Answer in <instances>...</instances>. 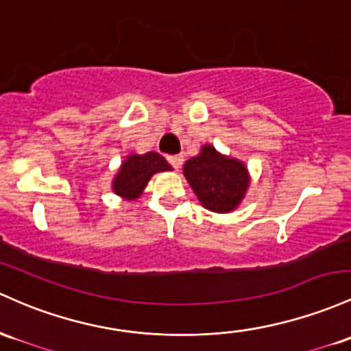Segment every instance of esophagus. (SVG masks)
Here are the masks:
<instances>
[{"instance_id": "esophagus-1", "label": "esophagus", "mask_w": 351, "mask_h": 351, "mask_svg": "<svg viewBox=\"0 0 351 351\" xmlns=\"http://www.w3.org/2000/svg\"><path fill=\"white\" fill-rule=\"evenodd\" d=\"M168 161H169V165H171L173 168L178 169V168L182 167V165H183V156H182V155H173V156H168Z\"/></svg>"}]
</instances>
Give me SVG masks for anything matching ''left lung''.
<instances>
[{"mask_svg":"<svg viewBox=\"0 0 351 351\" xmlns=\"http://www.w3.org/2000/svg\"><path fill=\"white\" fill-rule=\"evenodd\" d=\"M183 173L199 203L215 213L234 210L250 186L245 165L240 160L219 155L211 145L202 146L199 155L184 163Z\"/></svg>","mask_w":351,"mask_h":351,"instance_id":"left-lung-1","label":"left lung"}]
</instances>
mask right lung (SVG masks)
<instances>
[{
  "instance_id": "obj_1",
  "label": "right lung",
  "mask_w": 351,
  "mask_h": 351,
  "mask_svg": "<svg viewBox=\"0 0 351 351\" xmlns=\"http://www.w3.org/2000/svg\"><path fill=\"white\" fill-rule=\"evenodd\" d=\"M171 167L163 156L155 152L145 155H130L119 167L113 180V191L126 199H136L143 193L146 183L155 173L171 171Z\"/></svg>"
}]
</instances>
